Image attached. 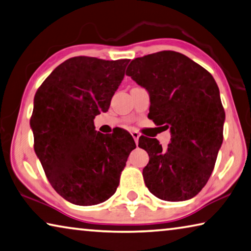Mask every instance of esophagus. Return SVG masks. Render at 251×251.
Segmentation results:
<instances>
[{"instance_id": "1", "label": "esophagus", "mask_w": 251, "mask_h": 251, "mask_svg": "<svg viewBox=\"0 0 251 251\" xmlns=\"http://www.w3.org/2000/svg\"><path fill=\"white\" fill-rule=\"evenodd\" d=\"M132 134V136H133V138H134V141H135V143H136V144H138V138H140V134H138L137 132H132L130 133Z\"/></svg>"}]
</instances>
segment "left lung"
I'll list each match as a JSON object with an SVG mask.
<instances>
[{"label":"left lung","instance_id":"8db88e82","mask_svg":"<svg viewBox=\"0 0 251 251\" xmlns=\"http://www.w3.org/2000/svg\"><path fill=\"white\" fill-rule=\"evenodd\" d=\"M126 75L149 91L150 118L171 130L166 149L156 138L138 141L150 156L143 169L147 189L164 201L192 199L208 182L224 141L226 115L216 80L176 51L134 59Z\"/></svg>","mask_w":251,"mask_h":251}]
</instances>
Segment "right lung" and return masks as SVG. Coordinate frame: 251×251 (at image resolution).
I'll list each match as a JSON object with an SVG mask.
<instances>
[{
    "instance_id": "1",
    "label": "right lung",
    "mask_w": 251,
    "mask_h": 251,
    "mask_svg": "<svg viewBox=\"0 0 251 251\" xmlns=\"http://www.w3.org/2000/svg\"><path fill=\"white\" fill-rule=\"evenodd\" d=\"M128 59L74 57L59 65L39 87L30 119L34 151L52 188L77 205L101 203L116 192L132 135L95 130L94 118L108 110Z\"/></svg>"
}]
</instances>
